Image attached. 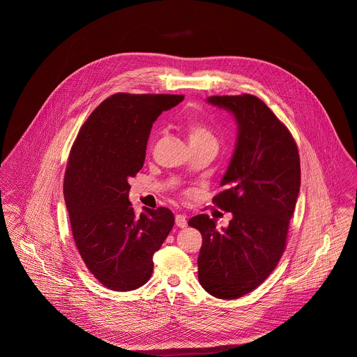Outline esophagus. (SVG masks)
Segmentation results:
<instances>
[{"mask_svg": "<svg viewBox=\"0 0 357 357\" xmlns=\"http://www.w3.org/2000/svg\"><path fill=\"white\" fill-rule=\"evenodd\" d=\"M176 225L180 228H185L187 227V217L184 214H177L176 215Z\"/></svg>", "mask_w": 357, "mask_h": 357, "instance_id": "34e87169", "label": "esophagus"}]
</instances>
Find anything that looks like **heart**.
<instances>
[{"label": "heart", "instance_id": "1", "mask_svg": "<svg viewBox=\"0 0 357 357\" xmlns=\"http://www.w3.org/2000/svg\"><path fill=\"white\" fill-rule=\"evenodd\" d=\"M187 133H188V137H190V143L214 140L211 132L199 121H188L187 122Z\"/></svg>", "mask_w": 357, "mask_h": 357}]
</instances>
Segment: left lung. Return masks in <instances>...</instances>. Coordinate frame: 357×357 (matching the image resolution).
<instances>
[{"label": "left lung", "mask_w": 357, "mask_h": 357, "mask_svg": "<svg viewBox=\"0 0 357 357\" xmlns=\"http://www.w3.org/2000/svg\"><path fill=\"white\" fill-rule=\"evenodd\" d=\"M238 123L235 153L213 198L232 213L218 231L207 214L188 224L201 231L198 278L215 298L235 300L257 289L276 268L286 248L290 218L301 185L297 144L268 105L253 95L210 96Z\"/></svg>", "instance_id": "1"}]
</instances>
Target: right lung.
<instances>
[{"label": "right lung", "mask_w": 357, "mask_h": 357, "mask_svg": "<svg viewBox=\"0 0 357 357\" xmlns=\"http://www.w3.org/2000/svg\"><path fill=\"white\" fill-rule=\"evenodd\" d=\"M183 95L115 93L89 115L68 156L64 199L78 253L109 290L130 291L153 275V255L174 224L166 207L136 214L129 180L143 167L155 119Z\"/></svg>", "instance_id": "right-lung-1"}]
</instances>
